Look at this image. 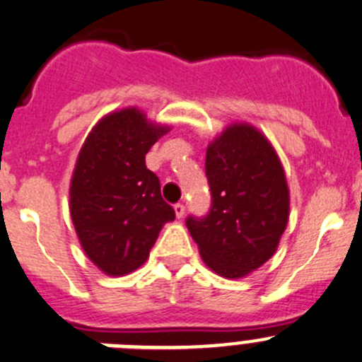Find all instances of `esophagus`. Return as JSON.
Returning <instances> with one entry per match:
<instances>
[{
    "label": "esophagus",
    "instance_id": "34e87169",
    "mask_svg": "<svg viewBox=\"0 0 362 362\" xmlns=\"http://www.w3.org/2000/svg\"><path fill=\"white\" fill-rule=\"evenodd\" d=\"M174 211H175V216H177V218H183V216H185V204H181V202L174 204Z\"/></svg>",
    "mask_w": 362,
    "mask_h": 362
}]
</instances>
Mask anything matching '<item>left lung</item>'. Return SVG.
<instances>
[{
	"mask_svg": "<svg viewBox=\"0 0 362 362\" xmlns=\"http://www.w3.org/2000/svg\"><path fill=\"white\" fill-rule=\"evenodd\" d=\"M211 208L188 216L202 261L227 279L245 277L274 256L290 215L286 175L267 139L233 124L206 151Z\"/></svg>",
	"mask_w": 362,
	"mask_h": 362,
	"instance_id": "left-lung-1",
	"label": "left lung"
}]
</instances>
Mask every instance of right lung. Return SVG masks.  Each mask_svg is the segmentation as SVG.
<instances>
[{"instance_id": "obj_1", "label": "right lung", "mask_w": 362, "mask_h": 362, "mask_svg": "<svg viewBox=\"0 0 362 362\" xmlns=\"http://www.w3.org/2000/svg\"><path fill=\"white\" fill-rule=\"evenodd\" d=\"M168 129L136 108L106 115L85 140L71 181V216L85 254L105 274L146 263L165 222L175 218L146 154Z\"/></svg>"}]
</instances>
